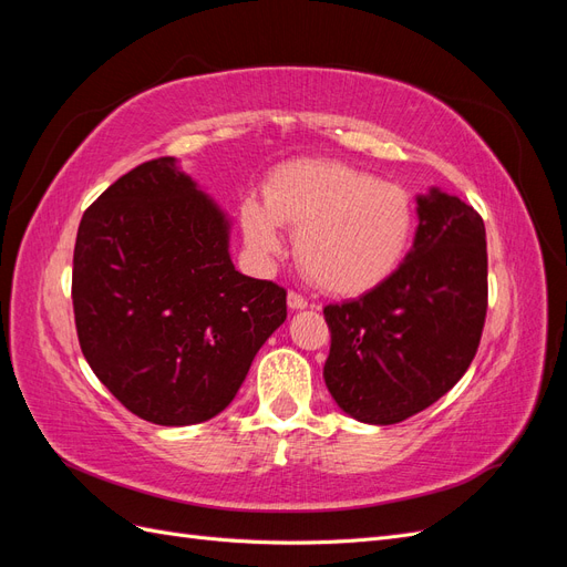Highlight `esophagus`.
I'll return each mask as SVG.
<instances>
[{
	"instance_id": "esophagus-1",
	"label": "esophagus",
	"mask_w": 567,
	"mask_h": 567,
	"mask_svg": "<svg viewBox=\"0 0 567 567\" xmlns=\"http://www.w3.org/2000/svg\"><path fill=\"white\" fill-rule=\"evenodd\" d=\"M288 307H290V310H305L307 298L300 296L298 290H288Z\"/></svg>"
}]
</instances>
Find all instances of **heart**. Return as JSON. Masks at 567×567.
Wrapping results in <instances>:
<instances>
[{
	"label": "heart",
	"instance_id": "obj_1",
	"mask_svg": "<svg viewBox=\"0 0 567 567\" xmlns=\"http://www.w3.org/2000/svg\"><path fill=\"white\" fill-rule=\"evenodd\" d=\"M241 229L260 260L284 252V225L296 227L298 260L321 290L362 296L388 281L414 236L406 188L340 161H296L267 184V200L244 198Z\"/></svg>",
	"mask_w": 567,
	"mask_h": 567
}]
</instances>
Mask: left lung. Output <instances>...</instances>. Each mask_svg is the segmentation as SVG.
Segmentation results:
<instances>
[{"label": "left lung", "instance_id": "8db88e82", "mask_svg": "<svg viewBox=\"0 0 567 567\" xmlns=\"http://www.w3.org/2000/svg\"><path fill=\"white\" fill-rule=\"evenodd\" d=\"M485 317L483 217L433 188L419 196L414 248L392 277L357 300L323 307L331 331L326 388L357 421H406L466 373Z\"/></svg>", "mask_w": 567, "mask_h": 567}]
</instances>
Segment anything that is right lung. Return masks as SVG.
Instances as JSON below:
<instances>
[{
  "instance_id": "add662e5",
  "label": "right lung",
  "mask_w": 567,
  "mask_h": 567,
  "mask_svg": "<svg viewBox=\"0 0 567 567\" xmlns=\"http://www.w3.org/2000/svg\"><path fill=\"white\" fill-rule=\"evenodd\" d=\"M73 312L113 398L158 425L225 411L286 319V288L234 269L229 221L175 158L136 165L82 215Z\"/></svg>"
}]
</instances>
